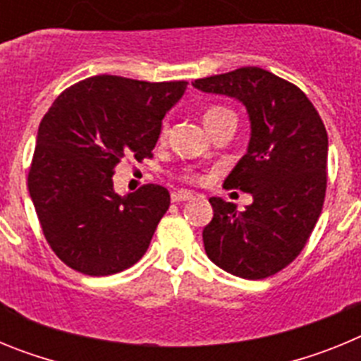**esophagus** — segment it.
I'll list each match as a JSON object with an SVG mask.
<instances>
[{"instance_id": "obj_1", "label": "esophagus", "mask_w": 361, "mask_h": 361, "mask_svg": "<svg viewBox=\"0 0 361 361\" xmlns=\"http://www.w3.org/2000/svg\"><path fill=\"white\" fill-rule=\"evenodd\" d=\"M190 199H193V193H191V191L178 190L171 193V200H173V202H183V200H190Z\"/></svg>"}]
</instances>
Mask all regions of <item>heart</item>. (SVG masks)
Masks as SVG:
<instances>
[{
    "mask_svg": "<svg viewBox=\"0 0 361 361\" xmlns=\"http://www.w3.org/2000/svg\"><path fill=\"white\" fill-rule=\"evenodd\" d=\"M226 117H235L233 116V111L228 110L224 106H209L208 110L204 111V124H206V128L212 126L213 123L220 119H226ZM166 141V126H162L161 132H159V142H164ZM186 178H197V175L193 173H188Z\"/></svg>",
    "mask_w": 361,
    "mask_h": 361,
    "instance_id": "heart-1",
    "label": "heart"
}]
</instances>
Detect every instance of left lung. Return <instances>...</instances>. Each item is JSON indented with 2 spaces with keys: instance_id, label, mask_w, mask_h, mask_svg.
I'll list each match as a JSON object with an SVG mask.
<instances>
[{
  "instance_id": "obj_1",
  "label": "left lung",
  "mask_w": 361,
  "mask_h": 361,
  "mask_svg": "<svg viewBox=\"0 0 361 361\" xmlns=\"http://www.w3.org/2000/svg\"><path fill=\"white\" fill-rule=\"evenodd\" d=\"M209 94L238 99L247 110V153L224 180L253 195L244 212L212 197L213 219L202 231L213 264L260 280L295 260L322 213L327 188V132L298 86L258 66L195 79Z\"/></svg>"
}]
</instances>
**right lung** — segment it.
Masks as SVG:
<instances>
[{"instance_id": "1", "label": "right lung", "mask_w": 361, "mask_h": 361, "mask_svg": "<svg viewBox=\"0 0 361 361\" xmlns=\"http://www.w3.org/2000/svg\"><path fill=\"white\" fill-rule=\"evenodd\" d=\"M186 86L95 75L66 88L44 114L28 191L44 238L68 267L106 276L146 253L170 193L145 184L121 197L114 171L124 157H152L166 111Z\"/></svg>"}]
</instances>
